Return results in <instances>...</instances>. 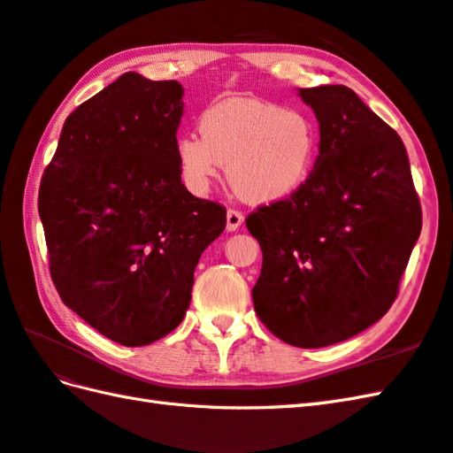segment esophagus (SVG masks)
Instances as JSON below:
<instances>
[{"label":"esophagus","mask_w":453,"mask_h":453,"mask_svg":"<svg viewBox=\"0 0 453 453\" xmlns=\"http://www.w3.org/2000/svg\"><path fill=\"white\" fill-rule=\"evenodd\" d=\"M244 223V213L238 211V209H228L226 211V230L228 233H234Z\"/></svg>","instance_id":"esophagus-1"}]
</instances>
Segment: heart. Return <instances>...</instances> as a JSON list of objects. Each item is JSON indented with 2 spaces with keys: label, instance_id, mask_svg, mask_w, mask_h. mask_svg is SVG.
I'll return each mask as SVG.
<instances>
[{
  "label": "heart",
  "instance_id": "1",
  "mask_svg": "<svg viewBox=\"0 0 453 453\" xmlns=\"http://www.w3.org/2000/svg\"><path fill=\"white\" fill-rule=\"evenodd\" d=\"M186 188L203 196L226 165L228 184L253 203L286 200L310 179L319 156V128L302 109L234 97L207 107L200 136L176 140Z\"/></svg>",
  "mask_w": 453,
  "mask_h": 453
}]
</instances>
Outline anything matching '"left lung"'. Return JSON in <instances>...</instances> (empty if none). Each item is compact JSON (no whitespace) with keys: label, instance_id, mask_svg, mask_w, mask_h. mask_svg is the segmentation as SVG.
<instances>
[{"label":"left lung","instance_id":"obj_1","mask_svg":"<svg viewBox=\"0 0 453 453\" xmlns=\"http://www.w3.org/2000/svg\"><path fill=\"white\" fill-rule=\"evenodd\" d=\"M300 96L319 120V157L300 190L246 219L263 251L251 297L274 336L323 348L390 310L423 215L398 132L348 86Z\"/></svg>","mask_w":453,"mask_h":453}]
</instances>
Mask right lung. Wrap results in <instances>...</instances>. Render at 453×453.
Wrapping results in <instances>:
<instances>
[{
    "instance_id": "1",
    "label": "right lung",
    "mask_w": 453,
    "mask_h": 453,
    "mask_svg": "<svg viewBox=\"0 0 453 453\" xmlns=\"http://www.w3.org/2000/svg\"><path fill=\"white\" fill-rule=\"evenodd\" d=\"M182 86L123 76L67 117L38 211L63 303L109 340L148 346L182 323L226 209L182 184Z\"/></svg>"
}]
</instances>
